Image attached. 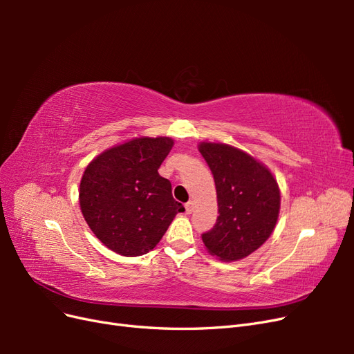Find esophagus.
I'll return each mask as SVG.
<instances>
[{
	"instance_id": "34e87169",
	"label": "esophagus",
	"mask_w": 354,
	"mask_h": 354,
	"mask_svg": "<svg viewBox=\"0 0 354 354\" xmlns=\"http://www.w3.org/2000/svg\"><path fill=\"white\" fill-rule=\"evenodd\" d=\"M185 208H186V212L187 214H192L194 212V208H195V203H194V201H189L186 205H185Z\"/></svg>"
}]
</instances>
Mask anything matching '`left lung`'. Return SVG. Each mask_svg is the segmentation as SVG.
I'll use <instances>...</instances> for the list:
<instances>
[{"label": "left lung", "instance_id": "left-lung-1", "mask_svg": "<svg viewBox=\"0 0 354 354\" xmlns=\"http://www.w3.org/2000/svg\"><path fill=\"white\" fill-rule=\"evenodd\" d=\"M199 152L214 176L218 202L217 221L202 233V241L220 260H241L272 234L281 208L279 187L269 169L236 147L201 143Z\"/></svg>", "mask_w": 354, "mask_h": 354}]
</instances>
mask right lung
Segmentation results:
<instances>
[{"instance_id":"1","label":"right lung","mask_w":354,"mask_h":354,"mask_svg":"<svg viewBox=\"0 0 354 354\" xmlns=\"http://www.w3.org/2000/svg\"><path fill=\"white\" fill-rule=\"evenodd\" d=\"M174 142L140 137L100 153L80 185L82 216L102 243L125 257L153 250L185 208L158 169Z\"/></svg>"}]
</instances>
